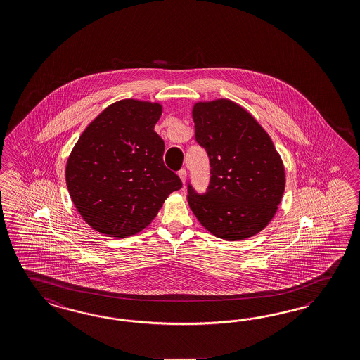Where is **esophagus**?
<instances>
[{
  "label": "esophagus",
  "instance_id": "esophagus-1",
  "mask_svg": "<svg viewBox=\"0 0 360 360\" xmlns=\"http://www.w3.org/2000/svg\"><path fill=\"white\" fill-rule=\"evenodd\" d=\"M179 176H180V179H181L183 184H185V181H186V169L181 168V169L179 171Z\"/></svg>",
  "mask_w": 360,
  "mask_h": 360
}]
</instances>
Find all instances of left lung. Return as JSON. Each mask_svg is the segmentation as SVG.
<instances>
[{"label": "left lung", "instance_id": "obj_1", "mask_svg": "<svg viewBox=\"0 0 360 360\" xmlns=\"http://www.w3.org/2000/svg\"><path fill=\"white\" fill-rule=\"evenodd\" d=\"M195 142L205 148L210 180L204 193L188 181V204L213 236H255L275 216L285 186L281 159L268 134L229 100L195 103Z\"/></svg>", "mask_w": 360, "mask_h": 360}]
</instances>
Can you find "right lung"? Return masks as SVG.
Masks as SVG:
<instances>
[{
    "label": "right lung",
    "mask_w": 360,
    "mask_h": 360,
    "mask_svg": "<svg viewBox=\"0 0 360 360\" xmlns=\"http://www.w3.org/2000/svg\"><path fill=\"white\" fill-rule=\"evenodd\" d=\"M160 115L159 103H113L84 130L67 162L73 204L105 236L136 234L183 186L163 162L165 141L154 130Z\"/></svg>",
    "instance_id": "add662e5"
}]
</instances>
